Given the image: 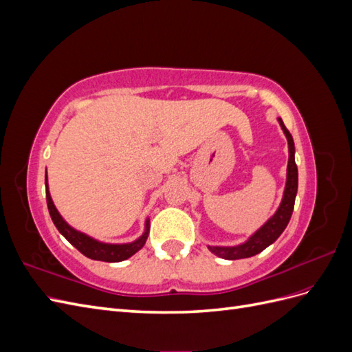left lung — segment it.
I'll return each instance as SVG.
<instances>
[{
	"instance_id": "8db88e82",
	"label": "left lung",
	"mask_w": 352,
	"mask_h": 352,
	"mask_svg": "<svg viewBox=\"0 0 352 352\" xmlns=\"http://www.w3.org/2000/svg\"><path fill=\"white\" fill-rule=\"evenodd\" d=\"M278 120L287 140V146H289L286 186H285V192H283L280 206L278 211H276L274 214L254 233V235H251L247 242L236 245V247H210L208 245V250L220 258L239 260V258L252 257V255L261 252L282 235V232L285 230L287 223L291 220L294 206H295L296 190H298V168L295 164V145H294L292 135L286 129L282 119H278Z\"/></svg>"
}]
</instances>
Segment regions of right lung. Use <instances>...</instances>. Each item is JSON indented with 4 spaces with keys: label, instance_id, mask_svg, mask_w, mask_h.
I'll return each mask as SVG.
<instances>
[{
    "label": "right lung",
    "instance_id": "right-lung-1",
    "mask_svg": "<svg viewBox=\"0 0 352 352\" xmlns=\"http://www.w3.org/2000/svg\"><path fill=\"white\" fill-rule=\"evenodd\" d=\"M45 190H47V206L50 216L54 221L56 228L58 232L65 236L74 248L79 250L85 257L92 258V260H98V261H107V263H117V261H123L127 260L135 252L140 251L148 238V233H150V220H146L145 223V232L142 233L141 238H138L136 241L131 243H104L97 239H94L85 233L73 229L69 226L66 220L60 216V212L57 211L54 202L51 199L50 190H48V182H47V176H45Z\"/></svg>",
    "mask_w": 352,
    "mask_h": 352
}]
</instances>
